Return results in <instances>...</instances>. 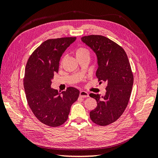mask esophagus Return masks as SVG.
<instances>
[{
    "instance_id": "esophagus-1",
    "label": "esophagus",
    "mask_w": 158,
    "mask_h": 158,
    "mask_svg": "<svg viewBox=\"0 0 158 158\" xmlns=\"http://www.w3.org/2000/svg\"><path fill=\"white\" fill-rule=\"evenodd\" d=\"M79 96L82 98H88L89 97V94L85 91H81L79 93Z\"/></svg>"
}]
</instances>
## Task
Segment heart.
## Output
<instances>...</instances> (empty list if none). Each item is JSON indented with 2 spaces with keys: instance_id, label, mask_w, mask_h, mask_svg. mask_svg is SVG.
I'll list each match as a JSON object with an SVG mask.
<instances>
[{
  "instance_id": "b5f03b06",
  "label": "heart",
  "mask_w": 158,
  "mask_h": 158,
  "mask_svg": "<svg viewBox=\"0 0 158 158\" xmlns=\"http://www.w3.org/2000/svg\"><path fill=\"white\" fill-rule=\"evenodd\" d=\"M75 55L77 59L81 58H84V57H89L90 56V53L89 50L84 48V47H79V48H77L75 50ZM64 58L62 60L61 64L63 62Z\"/></svg>"
}]
</instances>
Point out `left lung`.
I'll use <instances>...</instances> for the list:
<instances>
[{"mask_svg": "<svg viewBox=\"0 0 158 158\" xmlns=\"http://www.w3.org/2000/svg\"><path fill=\"white\" fill-rule=\"evenodd\" d=\"M81 41L97 56L98 81L106 83L105 96L89 94L97 102L96 108L89 113L90 119L97 125L105 126L115 122L125 110L132 89L133 73L126 53L116 43L94 35L83 36Z\"/></svg>", "mask_w": 158, "mask_h": 158, "instance_id": "obj_1", "label": "left lung"}]
</instances>
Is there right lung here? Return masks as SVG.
Masks as SVG:
<instances>
[{
	"label": "right lung",
	"mask_w": 158,
	"mask_h": 158,
	"mask_svg": "<svg viewBox=\"0 0 158 158\" xmlns=\"http://www.w3.org/2000/svg\"><path fill=\"white\" fill-rule=\"evenodd\" d=\"M75 39L47 40L32 52L26 63L23 79L26 100L36 118L50 127L61 126L68 119L70 107L79 96V90L73 87L62 93L51 88L62 53Z\"/></svg>",
	"instance_id": "right-lung-1"
}]
</instances>
